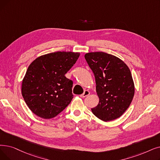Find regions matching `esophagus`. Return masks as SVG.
Instances as JSON below:
<instances>
[{
	"instance_id": "esophagus-1",
	"label": "esophagus",
	"mask_w": 160,
	"mask_h": 160,
	"mask_svg": "<svg viewBox=\"0 0 160 160\" xmlns=\"http://www.w3.org/2000/svg\"><path fill=\"white\" fill-rule=\"evenodd\" d=\"M89 94H90V92L88 91V90H85L84 92L82 94H81L80 96L81 97H86L88 96Z\"/></svg>"
}]
</instances>
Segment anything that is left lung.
I'll use <instances>...</instances> for the list:
<instances>
[{"label": "left lung", "instance_id": "left-lung-1", "mask_svg": "<svg viewBox=\"0 0 160 160\" xmlns=\"http://www.w3.org/2000/svg\"><path fill=\"white\" fill-rule=\"evenodd\" d=\"M85 59L93 71L99 104L93 114L104 122L120 118L129 107L135 93L134 82L129 67L114 55L105 52L86 53Z\"/></svg>", "mask_w": 160, "mask_h": 160}]
</instances>
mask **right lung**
<instances>
[{
  "instance_id": "add662e5",
  "label": "right lung",
  "mask_w": 160,
  "mask_h": 160,
  "mask_svg": "<svg viewBox=\"0 0 160 160\" xmlns=\"http://www.w3.org/2000/svg\"><path fill=\"white\" fill-rule=\"evenodd\" d=\"M79 56L78 52H57L41 55L31 63L22 81V93L34 114L50 119L70 104L73 82L65 74Z\"/></svg>"
}]
</instances>
